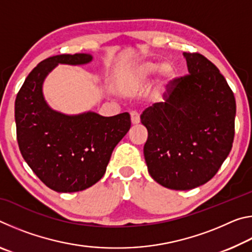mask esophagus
<instances>
[{
    "label": "esophagus",
    "instance_id": "esophagus-1",
    "mask_svg": "<svg viewBox=\"0 0 252 252\" xmlns=\"http://www.w3.org/2000/svg\"><path fill=\"white\" fill-rule=\"evenodd\" d=\"M130 116H131L132 125H138V123L140 122V114L138 112H135V111H132V112L130 113Z\"/></svg>",
    "mask_w": 252,
    "mask_h": 252
}]
</instances>
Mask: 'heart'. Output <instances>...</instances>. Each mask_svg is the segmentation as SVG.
Here are the masks:
<instances>
[{
    "mask_svg": "<svg viewBox=\"0 0 252 252\" xmlns=\"http://www.w3.org/2000/svg\"><path fill=\"white\" fill-rule=\"evenodd\" d=\"M158 70H159L162 83H167L173 76L174 71L171 64H169V63H163V64L160 65V63L155 61H147L141 63V64L138 66V74L141 79H146L148 76L156 73Z\"/></svg>",
    "mask_w": 252,
    "mask_h": 252,
    "instance_id": "b5f03b06",
    "label": "heart"
}]
</instances>
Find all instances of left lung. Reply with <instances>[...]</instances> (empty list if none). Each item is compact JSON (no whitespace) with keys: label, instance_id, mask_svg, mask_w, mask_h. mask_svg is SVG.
<instances>
[{"label":"left lung","instance_id":"obj_1","mask_svg":"<svg viewBox=\"0 0 252 252\" xmlns=\"http://www.w3.org/2000/svg\"><path fill=\"white\" fill-rule=\"evenodd\" d=\"M189 74L170 81L164 102L143 111L148 171L161 186L190 190L215 177L231 151L236 100L224 76L200 53H183Z\"/></svg>","mask_w":252,"mask_h":252}]
</instances>
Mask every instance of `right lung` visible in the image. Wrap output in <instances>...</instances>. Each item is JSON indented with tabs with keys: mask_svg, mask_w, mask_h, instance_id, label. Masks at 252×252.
<instances>
[{
	"mask_svg": "<svg viewBox=\"0 0 252 252\" xmlns=\"http://www.w3.org/2000/svg\"><path fill=\"white\" fill-rule=\"evenodd\" d=\"M90 54H60L30 72L15 99V123L21 155L50 189L76 192L104 176L113 149L130 130L127 112L102 117L94 112L65 116L50 108L42 84L59 63L85 64Z\"/></svg>",
	"mask_w": 252,
	"mask_h": 252,
	"instance_id": "right-lung-1",
	"label": "right lung"
}]
</instances>
